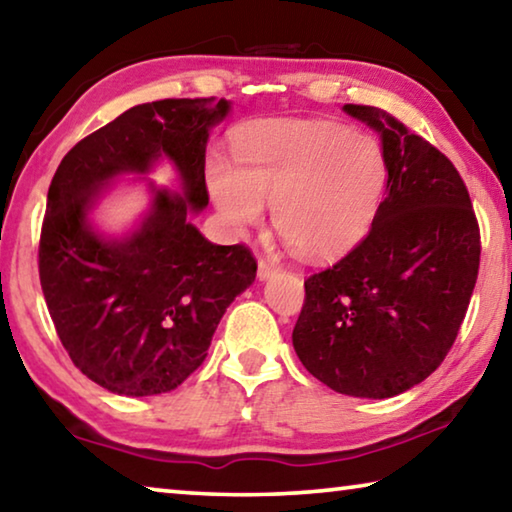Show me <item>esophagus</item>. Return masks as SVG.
<instances>
[{
    "mask_svg": "<svg viewBox=\"0 0 512 512\" xmlns=\"http://www.w3.org/2000/svg\"><path fill=\"white\" fill-rule=\"evenodd\" d=\"M271 275H275V266L273 264H268L266 262V259H259V262H257V277H259V280H268V277H271Z\"/></svg>",
    "mask_w": 512,
    "mask_h": 512,
    "instance_id": "esophagus-1",
    "label": "esophagus"
}]
</instances>
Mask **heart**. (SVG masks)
Instances as JSON below:
<instances>
[{"label":"heart","mask_w":512,"mask_h":512,"mask_svg":"<svg viewBox=\"0 0 512 512\" xmlns=\"http://www.w3.org/2000/svg\"><path fill=\"white\" fill-rule=\"evenodd\" d=\"M235 169L212 162L207 187L235 230L264 219L307 257H332L357 244L377 214L386 160L368 135L334 121L266 119L241 128L232 144Z\"/></svg>","instance_id":"heart-1"}]
</instances>
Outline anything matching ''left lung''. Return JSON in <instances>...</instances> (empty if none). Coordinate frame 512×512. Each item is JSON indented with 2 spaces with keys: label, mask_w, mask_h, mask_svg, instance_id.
<instances>
[{
  "label": "left lung",
  "mask_w": 512,
  "mask_h": 512,
  "mask_svg": "<svg viewBox=\"0 0 512 512\" xmlns=\"http://www.w3.org/2000/svg\"><path fill=\"white\" fill-rule=\"evenodd\" d=\"M343 110L379 135L386 198L368 237L305 280L293 348L332 391L386 400L427 379L454 345L479 275V223L436 146L379 108Z\"/></svg>",
  "instance_id": "left-lung-1"
}]
</instances>
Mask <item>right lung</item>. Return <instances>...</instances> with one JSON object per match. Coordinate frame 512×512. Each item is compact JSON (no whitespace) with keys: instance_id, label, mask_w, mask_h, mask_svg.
<instances>
[{"instance_id":"obj_1","label":"right lung","mask_w":512,"mask_h":512,"mask_svg":"<svg viewBox=\"0 0 512 512\" xmlns=\"http://www.w3.org/2000/svg\"><path fill=\"white\" fill-rule=\"evenodd\" d=\"M230 112L225 99H162L126 110L58 164L47 194L38 266L47 309L69 359L110 393L144 397L178 388L207 357L216 325L255 282L246 246L207 241L192 214L207 207L205 149ZM167 159L180 190L144 179L152 205L110 238L91 212L126 172Z\"/></svg>"}]
</instances>
